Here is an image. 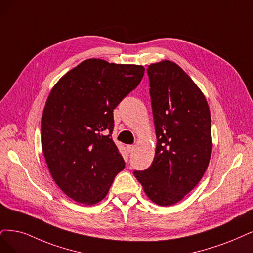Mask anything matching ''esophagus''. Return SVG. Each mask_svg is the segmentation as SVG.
Instances as JSON below:
<instances>
[{"mask_svg":"<svg viewBox=\"0 0 253 253\" xmlns=\"http://www.w3.org/2000/svg\"><path fill=\"white\" fill-rule=\"evenodd\" d=\"M126 150H127L128 153H131V152L134 150V146H133V145H128V146L126 147Z\"/></svg>","mask_w":253,"mask_h":253,"instance_id":"34e87169","label":"esophagus"}]
</instances>
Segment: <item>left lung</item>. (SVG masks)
Segmentation results:
<instances>
[{
    "instance_id": "left-lung-1",
    "label": "left lung",
    "mask_w": 253,
    "mask_h": 253,
    "mask_svg": "<svg viewBox=\"0 0 253 253\" xmlns=\"http://www.w3.org/2000/svg\"><path fill=\"white\" fill-rule=\"evenodd\" d=\"M156 132L152 165L133 174L147 197L161 207L184 198L207 171L211 150V118L201 89L178 64L148 65Z\"/></svg>"
}]
</instances>
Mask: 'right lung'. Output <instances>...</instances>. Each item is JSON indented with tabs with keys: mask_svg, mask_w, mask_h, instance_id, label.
<instances>
[{
	"mask_svg": "<svg viewBox=\"0 0 253 253\" xmlns=\"http://www.w3.org/2000/svg\"><path fill=\"white\" fill-rule=\"evenodd\" d=\"M143 65L91 58L56 82L42 117V147L51 176L78 203L104 199L125 162L110 136L114 109L142 81Z\"/></svg>",
	"mask_w": 253,
	"mask_h": 253,
	"instance_id": "right-lung-1",
	"label": "right lung"
}]
</instances>
